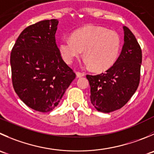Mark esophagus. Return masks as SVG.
Returning <instances> with one entry per match:
<instances>
[{"label": "esophagus", "instance_id": "34e87169", "mask_svg": "<svg viewBox=\"0 0 154 154\" xmlns=\"http://www.w3.org/2000/svg\"><path fill=\"white\" fill-rule=\"evenodd\" d=\"M76 74H77V77H83V76L85 75L84 73L80 72V71H77V72H76Z\"/></svg>", "mask_w": 154, "mask_h": 154}]
</instances>
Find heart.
Wrapping results in <instances>:
<instances>
[{"label":"heart","instance_id":"heart-1","mask_svg":"<svg viewBox=\"0 0 154 154\" xmlns=\"http://www.w3.org/2000/svg\"><path fill=\"white\" fill-rule=\"evenodd\" d=\"M120 47L117 33L98 26L80 28L72 37H63L59 42V50L67 63H73L84 50L86 65L97 71L108 69L114 64Z\"/></svg>","mask_w":154,"mask_h":154}]
</instances>
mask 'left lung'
<instances>
[{"label": "left lung", "mask_w": 154, "mask_h": 154, "mask_svg": "<svg viewBox=\"0 0 154 154\" xmlns=\"http://www.w3.org/2000/svg\"><path fill=\"white\" fill-rule=\"evenodd\" d=\"M124 44L115 63L104 73L86 75L90 100L98 111L110 113L123 107L137 90L140 82L142 53L135 35L126 26Z\"/></svg>", "instance_id": "obj_1"}]
</instances>
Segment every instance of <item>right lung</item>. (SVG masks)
Returning <instances> with one entry per match:
<instances>
[{
	"label": "right lung",
	"mask_w": 154,
	"mask_h": 154,
	"mask_svg": "<svg viewBox=\"0 0 154 154\" xmlns=\"http://www.w3.org/2000/svg\"><path fill=\"white\" fill-rule=\"evenodd\" d=\"M58 23L53 19L27 27L10 54L15 92L27 106L43 113L51 111L59 104L76 77L56 44Z\"/></svg>",
	"instance_id": "right-lung-1"
}]
</instances>
